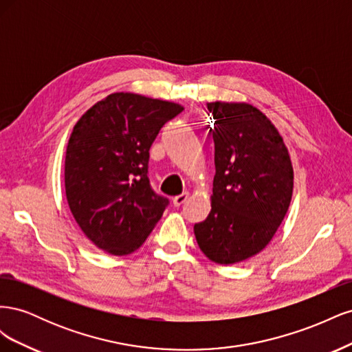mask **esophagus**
I'll use <instances>...</instances> for the list:
<instances>
[{"label": "esophagus", "instance_id": "esophagus-1", "mask_svg": "<svg viewBox=\"0 0 352 352\" xmlns=\"http://www.w3.org/2000/svg\"><path fill=\"white\" fill-rule=\"evenodd\" d=\"M188 198H189V192H184V194H180V195H176L173 198V206L175 207H180L182 204H185Z\"/></svg>", "mask_w": 352, "mask_h": 352}]
</instances>
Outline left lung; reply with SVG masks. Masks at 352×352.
Masks as SVG:
<instances>
[{
	"label": "left lung",
	"mask_w": 352,
	"mask_h": 352,
	"mask_svg": "<svg viewBox=\"0 0 352 352\" xmlns=\"http://www.w3.org/2000/svg\"><path fill=\"white\" fill-rule=\"evenodd\" d=\"M214 119L211 211L197 223L199 250L217 264L261 252L289 208L294 168L279 131L247 102H208Z\"/></svg>",
	"instance_id": "obj_1"
}]
</instances>
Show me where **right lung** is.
Listing matches in <instances>:
<instances>
[{"label":"right lung","mask_w":352,"mask_h":352,"mask_svg":"<svg viewBox=\"0 0 352 352\" xmlns=\"http://www.w3.org/2000/svg\"><path fill=\"white\" fill-rule=\"evenodd\" d=\"M184 107L132 92L94 104L69 138L65 185L72 214L102 251H136L162 219L168 199L148 179L150 148Z\"/></svg>","instance_id":"add662e5"}]
</instances>
